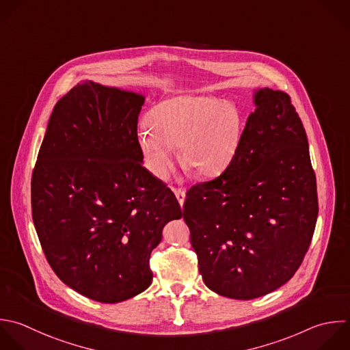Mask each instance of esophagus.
<instances>
[{
  "instance_id": "34e87169",
  "label": "esophagus",
  "mask_w": 350,
  "mask_h": 350,
  "mask_svg": "<svg viewBox=\"0 0 350 350\" xmlns=\"http://www.w3.org/2000/svg\"><path fill=\"white\" fill-rule=\"evenodd\" d=\"M172 190H174L175 196H176V198H178V202H179L180 206H182L183 202H185V198H186V191H185L183 189H179V187H172Z\"/></svg>"
}]
</instances>
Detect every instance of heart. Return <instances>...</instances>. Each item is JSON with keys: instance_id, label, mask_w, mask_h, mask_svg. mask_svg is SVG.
<instances>
[{"instance_id": "heart-1", "label": "heart", "mask_w": 350, "mask_h": 350, "mask_svg": "<svg viewBox=\"0 0 350 350\" xmlns=\"http://www.w3.org/2000/svg\"><path fill=\"white\" fill-rule=\"evenodd\" d=\"M137 133L148 170L164 179L179 146L180 163L204 178L220 175L241 142L242 116L227 101L204 94H180L156 104Z\"/></svg>"}]
</instances>
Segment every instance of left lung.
Here are the masks:
<instances>
[{
  "mask_svg": "<svg viewBox=\"0 0 350 350\" xmlns=\"http://www.w3.org/2000/svg\"><path fill=\"white\" fill-rule=\"evenodd\" d=\"M231 164L189 189L183 219L198 269L215 293L252 299L293 278L319 205L308 138L291 98L260 89Z\"/></svg>",
  "mask_w": 350,
  "mask_h": 350,
  "instance_id": "1",
  "label": "left lung"
}]
</instances>
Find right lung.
Instances as JSON below:
<instances>
[{"label":"right lung","mask_w":350,"mask_h":350,"mask_svg":"<svg viewBox=\"0 0 350 350\" xmlns=\"http://www.w3.org/2000/svg\"><path fill=\"white\" fill-rule=\"evenodd\" d=\"M145 97L78 83L51 115L31 176L34 226L55 273L94 301L149 287L163 227L182 217L170 187L142 167L137 141Z\"/></svg>","instance_id":"1"}]
</instances>
